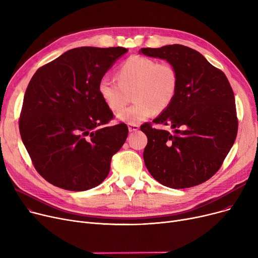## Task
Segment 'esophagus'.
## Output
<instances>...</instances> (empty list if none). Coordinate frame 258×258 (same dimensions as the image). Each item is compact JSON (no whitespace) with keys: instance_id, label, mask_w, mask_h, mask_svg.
Listing matches in <instances>:
<instances>
[{"instance_id":"34e87169","label":"esophagus","mask_w":258,"mask_h":258,"mask_svg":"<svg viewBox=\"0 0 258 258\" xmlns=\"http://www.w3.org/2000/svg\"><path fill=\"white\" fill-rule=\"evenodd\" d=\"M128 131L130 132H136L139 130V125L138 124H133V123H128Z\"/></svg>"}]
</instances>
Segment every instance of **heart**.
Returning a JSON list of instances; mask_svg holds the SVG:
<instances>
[{"mask_svg": "<svg viewBox=\"0 0 258 258\" xmlns=\"http://www.w3.org/2000/svg\"><path fill=\"white\" fill-rule=\"evenodd\" d=\"M118 83L104 76L98 83V94L112 111L123 107L128 94L135 103L117 113V118L126 123L137 124L151 117L155 111H165L172 103L179 87V74L168 62L133 55L120 64L117 70Z\"/></svg>", "mask_w": 258, "mask_h": 258, "instance_id": "obj_1", "label": "heart"}]
</instances>
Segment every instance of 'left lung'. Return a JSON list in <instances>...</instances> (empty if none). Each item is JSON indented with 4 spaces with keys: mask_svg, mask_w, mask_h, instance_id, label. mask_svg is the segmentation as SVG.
Listing matches in <instances>:
<instances>
[{
    "mask_svg": "<svg viewBox=\"0 0 258 258\" xmlns=\"http://www.w3.org/2000/svg\"><path fill=\"white\" fill-rule=\"evenodd\" d=\"M141 53L166 59L179 74L172 103L153 122L170 125L173 134L141 125L147 136L144 163L162 185L194 187L218 171L235 141L238 120L233 90L218 68L183 45L142 48Z\"/></svg>",
    "mask_w": 258,
    "mask_h": 258,
    "instance_id": "left-lung-1",
    "label": "left lung"
}]
</instances>
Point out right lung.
Listing matches in <instances>:
<instances>
[{
    "label": "right lung",
    "instance_id": "1",
    "mask_svg": "<svg viewBox=\"0 0 258 258\" xmlns=\"http://www.w3.org/2000/svg\"><path fill=\"white\" fill-rule=\"evenodd\" d=\"M123 47H80L35 72L27 87L19 126L32 164L54 186L84 191L107 177L112 157L128 128L114 118L98 94V83Z\"/></svg>",
    "mask_w": 258,
    "mask_h": 258
}]
</instances>
